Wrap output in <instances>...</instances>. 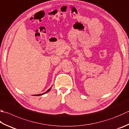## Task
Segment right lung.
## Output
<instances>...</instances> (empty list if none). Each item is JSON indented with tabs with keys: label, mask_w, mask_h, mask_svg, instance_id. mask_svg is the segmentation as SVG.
I'll return each mask as SVG.
<instances>
[{
	"label": "right lung",
	"mask_w": 129,
	"mask_h": 129,
	"mask_svg": "<svg viewBox=\"0 0 129 129\" xmlns=\"http://www.w3.org/2000/svg\"><path fill=\"white\" fill-rule=\"evenodd\" d=\"M51 88H52V87H50V89H49L48 90L46 91V92H45L44 93H43V94H37V95H36L35 96H39V95H43V94H45V93H48V92H49L50 90V89H51Z\"/></svg>",
	"instance_id": "obj_1"
}]
</instances>
